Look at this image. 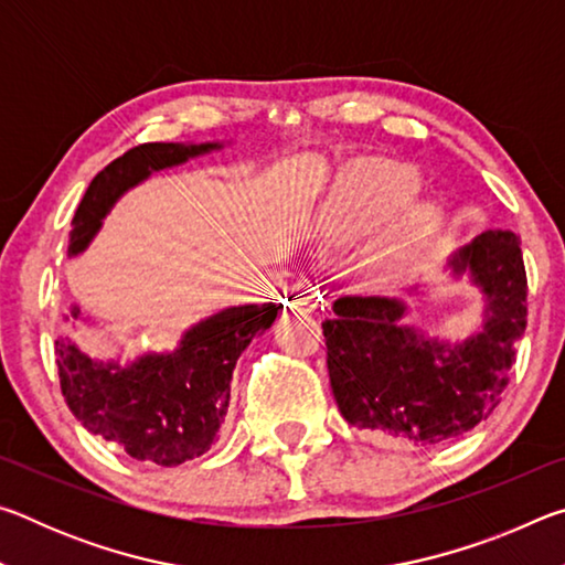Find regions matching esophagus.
I'll return each mask as SVG.
<instances>
[{"label": "esophagus", "mask_w": 565, "mask_h": 565, "mask_svg": "<svg viewBox=\"0 0 565 565\" xmlns=\"http://www.w3.org/2000/svg\"><path fill=\"white\" fill-rule=\"evenodd\" d=\"M289 299H291L294 309H299V311H313V309H319V306H321L323 296H321L317 289H313V286L299 284V286H294V289H291Z\"/></svg>", "instance_id": "esophagus-1"}]
</instances>
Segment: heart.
I'll return each instance as SVG.
<instances>
[{"label":"heart","instance_id":"obj_1","mask_svg":"<svg viewBox=\"0 0 565 565\" xmlns=\"http://www.w3.org/2000/svg\"><path fill=\"white\" fill-rule=\"evenodd\" d=\"M420 174L401 161H366L339 181L323 209V226L341 238L366 234L418 194ZM404 206V205H403ZM405 207V206H404ZM441 226V209L412 202L384 228L374 246L381 266H404L434 242Z\"/></svg>","mask_w":565,"mask_h":565}]
</instances>
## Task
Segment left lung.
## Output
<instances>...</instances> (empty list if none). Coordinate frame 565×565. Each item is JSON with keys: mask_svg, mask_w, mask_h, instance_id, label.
Wrapping results in <instances>:
<instances>
[{"mask_svg": "<svg viewBox=\"0 0 565 565\" xmlns=\"http://www.w3.org/2000/svg\"><path fill=\"white\" fill-rule=\"evenodd\" d=\"M486 299L483 327L461 343L406 327L408 306L341 296L321 323L331 391L351 426L414 446L463 436L493 414L525 331V266L513 232H483L448 259Z\"/></svg>", "mask_w": 565, "mask_h": 565, "instance_id": "obj_1", "label": "left lung"}]
</instances>
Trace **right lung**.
<instances>
[{
	"label": "right lung",
	"mask_w": 565,
	"mask_h": 565,
	"mask_svg": "<svg viewBox=\"0 0 565 565\" xmlns=\"http://www.w3.org/2000/svg\"><path fill=\"white\" fill-rule=\"evenodd\" d=\"M222 149L206 145H139L104 167L72 218L70 256L82 254L99 232L102 218L124 191L151 171ZM276 303L232 306L184 331L179 347L141 353L127 366L94 361L74 341H56V366L66 406L87 431L117 444L131 458L157 466H179L206 454L224 424L236 359L279 313ZM82 319L72 306L64 321Z\"/></svg>",
	"instance_id": "obj_1"
}]
</instances>
